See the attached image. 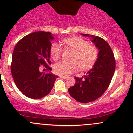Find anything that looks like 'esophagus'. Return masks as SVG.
Wrapping results in <instances>:
<instances>
[{"mask_svg":"<svg viewBox=\"0 0 133 133\" xmlns=\"http://www.w3.org/2000/svg\"><path fill=\"white\" fill-rule=\"evenodd\" d=\"M60 76V77H61V78H63V79H68L69 78V77H68V76Z\"/></svg>","mask_w":133,"mask_h":133,"instance_id":"34e87169","label":"esophagus"}]
</instances>
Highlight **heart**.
<instances>
[{
	"mask_svg": "<svg viewBox=\"0 0 133 133\" xmlns=\"http://www.w3.org/2000/svg\"><path fill=\"white\" fill-rule=\"evenodd\" d=\"M62 43L65 47L74 52L71 58L72 61H62L56 63L54 65L56 73L61 76H68L75 72L78 66L81 70H86L95 64L98 57V51L96 47L89 45L85 39L79 37H71L64 39ZM50 52L52 58L57 61L61 55V47L54 42L52 44Z\"/></svg>",
	"mask_w": 133,
	"mask_h": 133,
	"instance_id": "1",
	"label": "heart"
}]
</instances>
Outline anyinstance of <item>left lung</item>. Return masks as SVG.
Instances as JSON below:
<instances>
[{"mask_svg": "<svg viewBox=\"0 0 133 133\" xmlns=\"http://www.w3.org/2000/svg\"><path fill=\"white\" fill-rule=\"evenodd\" d=\"M81 35L91 37L99 51L98 57L93 68L84 76L75 77V84L68 91L77 101L87 103L96 100L105 92L114 75L116 63L112 49L106 41L93 35Z\"/></svg>", "mask_w": 133, "mask_h": 133, "instance_id": "8db88e82", "label": "left lung"}]
</instances>
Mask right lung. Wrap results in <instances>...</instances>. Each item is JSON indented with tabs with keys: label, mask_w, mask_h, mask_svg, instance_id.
Returning a JSON list of instances; mask_svg holds the SVG:
<instances>
[{
	"label": "right lung",
	"mask_w": 133,
	"mask_h": 133,
	"mask_svg": "<svg viewBox=\"0 0 133 133\" xmlns=\"http://www.w3.org/2000/svg\"><path fill=\"white\" fill-rule=\"evenodd\" d=\"M53 34L47 32H35L21 39L14 49L11 72L15 84L23 94L38 99L49 94L58 76L44 72L51 71L49 66L51 41Z\"/></svg>",
	"instance_id": "obj_1"
}]
</instances>
